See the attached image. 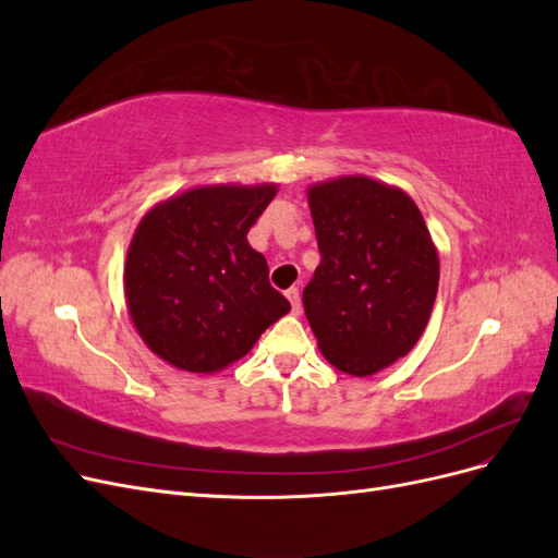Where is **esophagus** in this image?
Returning a JSON list of instances; mask_svg holds the SVG:
<instances>
[{
    "label": "esophagus",
    "instance_id": "1",
    "mask_svg": "<svg viewBox=\"0 0 558 558\" xmlns=\"http://www.w3.org/2000/svg\"><path fill=\"white\" fill-rule=\"evenodd\" d=\"M286 298H289V302H291V312H293V314H300V310H302V302H300V291H298V289L286 291Z\"/></svg>",
    "mask_w": 558,
    "mask_h": 558
}]
</instances>
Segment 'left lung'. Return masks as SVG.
I'll use <instances>...</instances> for the list:
<instances>
[{"instance_id": "1", "label": "left lung", "mask_w": 558, "mask_h": 558, "mask_svg": "<svg viewBox=\"0 0 558 558\" xmlns=\"http://www.w3.org/2000/svg\"><path fill=\"white\" fill-rule=\"evenodd\" d=\"M320 263L302 305L328 363L353 377L408 356L430 318L440 260L414 199L369 177L307 191Z\"/></svg>"}]
</instances>
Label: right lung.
<instances>
[{"label": "right lung", "instance_id": "add662e5", "mask_svg": "<svg viewBox=\"0 0 558 558\" xmlns=\"http://www.w3.org/2000/svg\"><path fill=\"white\" fill-rule=\"evenodd\" d=\"M275 195V183L199 185L142 218L123 281L132 324L156 356L211 375L291 312L246 240Z\"/></svg>", "mask_w": 558, "mask_h": 558}]
</instances>
